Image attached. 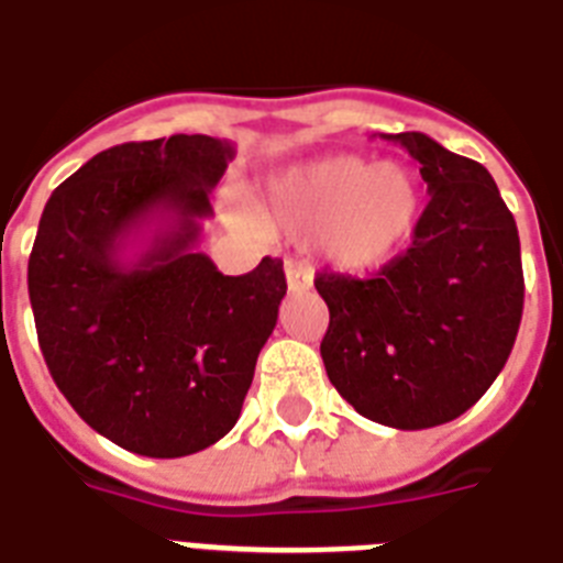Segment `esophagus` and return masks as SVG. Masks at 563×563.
Masks as SVG:
<instances>
[{"mask_svg": "<svg viewBox=\"0 0 563 563\" xmlns=\"http://www.w3.org/2000/svg\"><path fill=\"white\" fill-rule=\"evenodd\" d=\"M286 283H289V291L312 289V272H309L306 266L289 263V266H286Z\"/></svg>", "mask_w": 563, "mask_h": 563, "instance_id": "obj_1", "label": "esophagus"}]
</instances>
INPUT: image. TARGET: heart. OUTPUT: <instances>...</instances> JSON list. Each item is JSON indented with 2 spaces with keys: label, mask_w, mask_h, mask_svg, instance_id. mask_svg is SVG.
<instances>
[{
  "label": "heart",
  "mask_w": 563,
  "mask_h": 563,
  "mask_svg": "<svg viewBox=\"0 0 563 563\" xmlns=\"http://www.w3.org/2000/svg\"><path fill=\"white\" fill-rule=\"evenodd\" d=\"M266 213L295 234H314L332 266L367 272L410 242L422 217V187L399 162L329 155L274 178Z\"/></svg>",
  "instance_id": "b5f03b06"
}]
</instances>
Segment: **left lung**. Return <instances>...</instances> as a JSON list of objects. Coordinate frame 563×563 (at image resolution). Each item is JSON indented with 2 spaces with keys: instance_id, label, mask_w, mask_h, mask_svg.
<instances>
[{
  "instance_id": "obj_1",
  "label": "left lung",
  "mask_w": 563,
  "mask_h": 563,
  "mask_svg": "<svg viewBox=\"0 0 563 563\" xmlns=\"http://www.w3.org/2000/svg\"><path fill=\"white\" fill-rule=\"evenodd\" d=\"M419 162L431 202L413 245L376 277L321 272L329 382L373 422L422 431L492 387L523 314L518 225L483 164L422 132L387 135Z\"/></svg>"
}]
</instances>
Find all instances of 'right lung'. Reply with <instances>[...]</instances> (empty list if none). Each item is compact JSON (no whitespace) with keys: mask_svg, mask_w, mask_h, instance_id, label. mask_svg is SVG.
I'll use <instances>...</instances> for the list:
<instances>
[{"mask_svg":"<svg viewBox=\"0 0 563 563\" xmlns=\"http://www.w3.org/2000/svg\"><path fill=\"white\" fill-rule=\"evenodd\" d=\"M231 158L210 135L130 141L45 202L29 260L40 350L77 416L132 454L222 440L277 323L280 260L228 277L196 251Z\"/></svg>","mask_w":563,"mask_h":563,"instance_id":"1","label":"right lung"}]
</instances>
